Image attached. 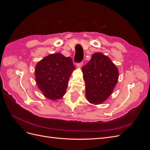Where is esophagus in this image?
<instances>
[{"label":"esophagus","instance_id":"34e87169","mask_svg":"<svg viewBox=\"0 0 150 150\" xmlns=\"http://www.w3.org/2000/svg\"><path fill=\"white\" fill-rule=\"evenodd\" d=\"M76 66H77V67H79V68L81 67H82V66H83V62L76 63Z\"/></svg>","mask_w":150,"mask_h":150}]
</instances>
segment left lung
<instances>
[{"label": "left lung", "mask_w": 150, "mask_h": 150, "mask_svg": "<svg viewBox=\"0 0 150 150\" xmlns=\"http://www.w3.org/2000/svg\"><path fill=\"white\" fill-rule=\"evenodd\" d=\"M88 100L94 104L110 96L118 79V70L111 59L101 53H94L82 67Z\"/></svg>", "instance_id": "8db88e82"}]
</instances>
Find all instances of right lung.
<instances>
[{"mask_svg":"<svg viewBox=\"0 0 150 150\" xmlns=\"http://www.w3.org/2000/svg\"><path fill=\"white\" fill-rule=\"evenodd\" d=\"M74 69L71 57L59 53L50 54L36 65V83L46 98L52 100L60 99L66 93L68 81Z\"/></svg>","mask_w":150,"mask_h":150,"instance_id":"1","label":"right lung"}]
</instances>
